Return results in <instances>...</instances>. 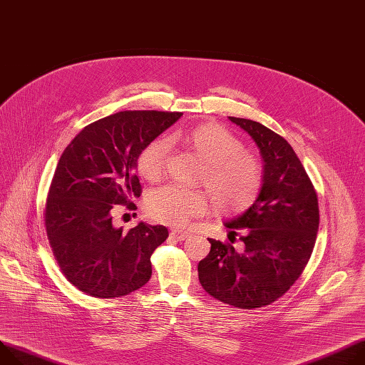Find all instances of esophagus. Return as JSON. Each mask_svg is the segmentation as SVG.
<instances>
[{
    "instance_id": "1",
    "label": "esophagus",
    "mask_w": 365,
    "mask_h": 365,
    "mask_svg": "<svg viewBox=\"0 0 365 365\" xmlns=\"http://www.w3.org/2000/svg\"><path fill=\"white\" fill-rule=\"evenodd\" d=\"M170 236H172L175 240L183 242L185 239H187V237H189V233H187V231H182V230H172Z\"/></svg>"
}]
</instances>
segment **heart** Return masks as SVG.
<instances>
[{"label":"heart","instance_id":"heart-1","mask_svg":"<svg viewBox=\"0 0 365 365\" xmlns=\"http://www.w3.org/2000/svg\"><path fill=\"white\" fill-rule=\"evenodd\" d=\"M172 140L185 141L207 161L201 183L207 186L220 211L239 212L255 202L263 185V169L255 157L245 153L243 143L228 129L207 122L175 132ZM169 153L168 138L151 140L137 157L138 173L148 182L160 180ZM208 208L205 192L176 185L153 190L145 201L151 220L172 227H185L190 220L205 215Z\"/></svg>","mask_w":365,"mask_h":365}]
</instances>
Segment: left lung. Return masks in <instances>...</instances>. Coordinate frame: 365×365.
Returning a JSON list of instances; mask_svg holds the SVG:
<instances>
[{
    "instance_id": "obj_1",
    "label": "left lung",
    "mask_w": 365,
    "mask_h": 365,
    "mask_svg": "<svg viewBox=\"0 0 365 365\" xmlns=\"http://www.w3.org/2000/svg\"><path fill=\"white\" fill-rule=\"evenodd\" d=\"M260 148L263 185L253 205L225 222L245 228V246L208 239L211 250L197 264L202 288L225 304L250 310L269 306L300 278L312 256L317 228V192L292 147L264 125L230 116Z\"/></svg>"
}]
</instances>
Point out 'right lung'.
<instances>
[{"mask_svg":"<svg viewBox=\"0 0 365 365\" xmlns=\"http://www.w3.org/2000/svg\"><path fill=\"white\" fill-rule=\"evenodd\" d=\"M183 113L125 110L87 125L63 150L43 211L53 257L63 277L96 298H115L144 287L151 255L169 237L164 225L123 230L112 225L118 205L143 187L134 172L143 147Z\"/></svg>","mask_w":365,"mask_h":365,"instance_id":"add662e5","label":"right lung"}]
</instances>
